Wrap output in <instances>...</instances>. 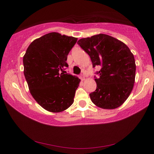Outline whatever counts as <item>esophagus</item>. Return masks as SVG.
Wrapping results in <instances>:
<instances>
[{
  "instance_id": "obj_1",
  "label": "esophagus",
  "mask_w": 154,
  "mask_h": 154,
  "mask_svg": "<svg viewBox=\"0 0 154 154\" xmlns=\"http://www.w3.org/2000/svg\"><path fill=\"white\" fill-rule=\"evenodd\" d=\"M80 78H81V79L82 80V81H85V75H84L83 74H81V76H80Z\"/></svg>"
}]
</instances>
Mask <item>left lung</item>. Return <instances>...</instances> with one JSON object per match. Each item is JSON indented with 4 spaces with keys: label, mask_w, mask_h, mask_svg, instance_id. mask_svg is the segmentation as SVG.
Wrapping results in <instances>:
<instances>
[{
    "label": "left lung",
    "mask_w": 154,
    "mask_h": 154,
    "mask_svg": "<svg viewBox=\"0 0 154 154\" xmlns=\"http://www.w3.org/2000/svg\"><path fill=\"white\" fill-rule=\"evenodd\" d=\"M77 43L91 59L92 66H100L95 78L97 89L90 94L100 108L114 109L121 106L131 93L135 79L133 54L123 42L111 35L100 34L80 39Z\"/></svg>",
    "instance_id": "8db88e82"
}]
</instances>
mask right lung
Returning <instances> with one entry per match:
<instances>
[{"label": "right lung", "instance_id": "add662e5", "mask_svg": "<svg viewBox=\"0 0 154 154\" xmlns=\"http://www.w3.org/2000/svg\"><path fill=\"white\" fill-rule=\"evenodd\" d=\"M78 38L51 32L35 39L23 57L24 74L33 99L43 109L58 113L74 101L80 80L60 73L68 67L67 55Z\"/></svg>", "mask_w": 154, "mask_h": 154}]
</instances>
